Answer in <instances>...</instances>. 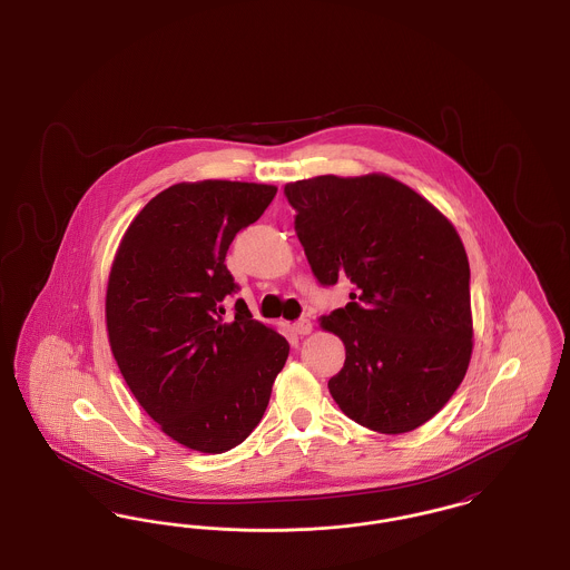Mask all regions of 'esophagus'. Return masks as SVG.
Here are the masks:
<instances>
[{"label":"esophagus","mask_w":570,"mask_h":570,"mask_svg":"<svg viewBox=\"0 0 570 570\" xmlns=\"http://www.w3.org/2000/svg\"><path fill=\"white\" fill-rule=\"evenodd\" d=\"M293 328H295L297 335H309L312 333V323L307 318H301V321L293 325Z\"/></svg>","instance_id":"1"}]
</instances>
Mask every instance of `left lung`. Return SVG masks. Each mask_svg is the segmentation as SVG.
I'll use <instances>...</instances> for the list:
<instances>
[{"instance_id": "left-lung-1", "label": "left lung", "mask_w": 570, "mask_h": 570, "mask_svg": "<svg viewBox=\"0 0 570 570\" xmlns=\"http://www.w3.org/2000/svg\"><path fill=\"white\" fill-rule=\"evenodd\" d=\"M284 191L318 282L354 286L346 307L321 318L346 348L331 397L379 434L421 428L458 391L474 346L470 265L455 226L382 173L321 175Z\"/></svg>"}]
</instances>
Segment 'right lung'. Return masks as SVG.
I'll use <instances>...</instances> for the list:
<instances>
[{"label": "right lung", "instance_id": "obj_1", "mask_svg": "<svg viewBox=\"0 0 570 570\" xmlns=\"http://www.w3.org/2000/svg\"><path fill=\"white\" fill-rule=\"evenodd\" d=\"M277 188L184 181L156 194L130 222L110 265V353L136 402L164 434L198 453H224L261 423L288 342L254 321L226 269L235 235L269 207Z\"/></svg>", "mask_w": 570, "mask_h": 570}]
</instances>
